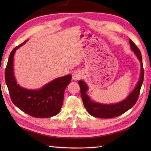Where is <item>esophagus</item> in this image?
I'll return each instance as SVG.
<instances>
[{
  "label": "esophagus",
  "instance_id": "34e87169",
  "mask_svg": "<svg viewBox=\"0 0 151 151\" xmlns=\"http://www.w3.org/2000/svg\"><path fill=\"white\" fill-rule=\"evenodd\" d=\"M82 77V73L80 70H75L74 71L72 75V79L73 81H78Z\"/></svg>",
  "mask_w": 151,
  "mask_h": 151
}]
</instances>
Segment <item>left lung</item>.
Wrapping results in <instances>:
<instances>
[{
	"mask_svg": "<svg viewBox=\"0 0 151 151\" xmlns=\"http://www.w3.org/2000/svg\"><path fill=\"white\" fill-rule=\"evenodd\" d=\"M129 43L131 50L135 54L137 59L140 62V76L135 88L124 100L113 104H103L96 102L92 100L91 97L87 94V92L89 90V87L87 84L83 80L78 81L83 103L88 113L92 116L104 119L115 117L124 114L136 104L143 82L144 70L142 58L139 49L131 40H129Z\"/></svg>",
	"mask_w": 151,
	"mask_h": 151,
	"instance_id": "left-lung-1",
	"label": "left lung"
}]
</instances>
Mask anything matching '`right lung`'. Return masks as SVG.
<instances>
[{"label": "right lung", "instance_id": "obj_1", "mask_svg": "<svg viewBox=\"0 0 151 151\" xmlns=\"http://www.w3.org/2000/svg\"><path fill=\"white\" fill-rule=\"evenodd\" d=\"M27 41L13 49L5 70V81L12 101L21 110L32 117L48 118L54 116L59 113L62 106L64 91L72 76L67 75L55 78L38 89H29L19 86L14 74V58L16 50Z\"/></svg>", "mask_w": 151, "mask_h": 151}]
</instances>
